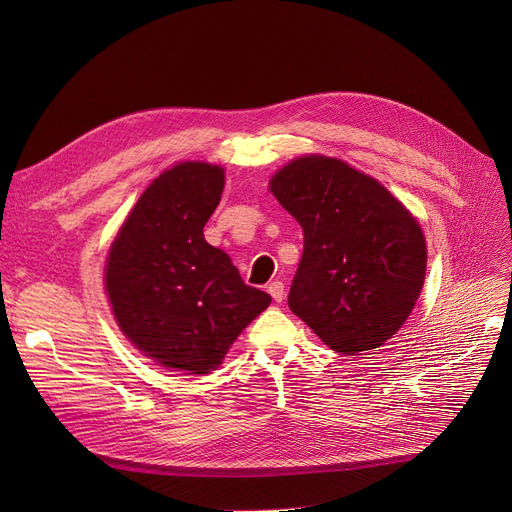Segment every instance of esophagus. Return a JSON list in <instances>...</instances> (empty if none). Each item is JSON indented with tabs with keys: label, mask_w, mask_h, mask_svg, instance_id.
Instances as JSON below:
<instances>
[{
	"label": "esophagus",
	"mask_w": 512,
	"mask_h": 512,
	"mask_svg": "<svg viewBox=\"0 0 512 512\" xmlns=\"http://www.w3.org/2000/svg\"><path fill=\"white\" fill-rule=\"evenodd\" d=\"M267 292L272 294V299L276 303H282L284 301V294H286V288H284V284L280 280H276V282H270V286H267Z\"/></svg>",
	"instance_id": "esophagus-1"
}]
</instances>
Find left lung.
Masks as SVG:
<instances>
[{
  "mask_svg": "<svg viewBox=\"0 0 512 512\" xmlns=\"http://www.w3.org/2000/svg\"><path fill=\"white\" fill-rule=\"evenodd\" d=\"M270 191L305 236L290 311L336 353L382 346L425 280L427 249L413 213L378 180L326 155L292 159Z\"/></svg>",
  "mask_w": 512,
  "mask_h": 512,
  "instance_id": "1",
  "label": "left lung"
}]
</instances>
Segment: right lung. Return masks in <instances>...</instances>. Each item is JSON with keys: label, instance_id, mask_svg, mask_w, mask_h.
<instances>
[{"label": "right lung", "instance_id": "add662e5", "mask_svg": "<svg viewBox=\"0 0 512 512\" xmlns=\"http://www.w3.org/2000/svg\"><path fill=\"white\" fill-rule=\"evenodd\" d=\"M224 191V168L180 161L128 213L107 253L105 292L124 336L161 367L205 375L270 307L242 282L203 226Z\"/></svg>", "mask_w": 512, "mask_h": 512}]
</instances>
